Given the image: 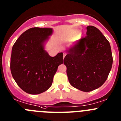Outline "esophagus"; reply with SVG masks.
Instances as JSON below:
<instances>
[{
	"label": "esophagus",
	"mask_w": 121,
	"mask_h": 121,
	"mask_svg": "<svg viewBox=\"0 0 121 121\" xmlns=\"http://www.w3.org/2000/svg\"><path fill=\"white\" fill-rule=\"evenodd\" d=\"M66 54H67V53H65V52H64V53H63V58H64V57H65V56H66Z\"/></svg>",
	"instance_id": "34e87169"
}]
</instances>
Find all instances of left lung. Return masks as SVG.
<instances>
[{"label":"left lung","mask_w":121,"mask_h":121,"mask_svg":"<svg viewBox=\"0 0 121 121\" xmlns=\"http://www.w3.org/2000/svg\"><path fill=\"white\" fill-rule=\"evenodd\" d=\"M86 30V36L67 50L64 64L71 85L90 92L105 82L113 58L110 44L102 33L92 26Z\"/></svg>","instance_id":"obj_1"}]
</instances>
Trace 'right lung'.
<instances>
[{
	"mask_svg": "<svg viewBox=\"0 0 121 121\" xmlns=\"http://www.w3.org/2000/svg\"><path fill=\"white\" fill-rule=\"evenodd\" d=\"M53 34L50 28L28 29L13 45L10 70L14 81L24 92L39 94L51 86L59 65L63 63V53L51 57L44 45Z\"/></svg>",
	"mask_w": 121,
	"mask_h": 121,
	"instance_id": "obj_1",
	"label": "right lung"
}]
</instances>
